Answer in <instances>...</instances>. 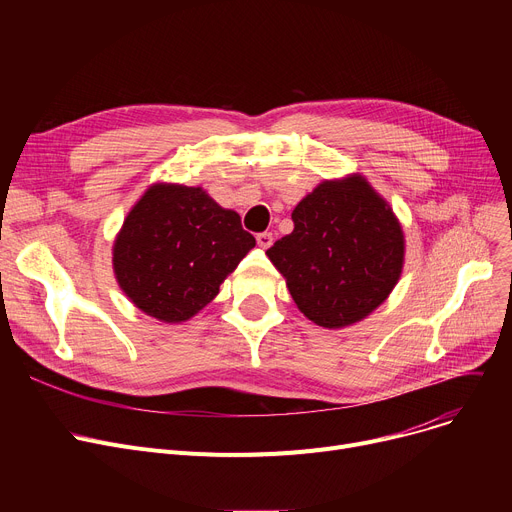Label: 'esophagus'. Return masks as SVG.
Here are the masks:
<instances>
[{
  "mask_svg": "<svg viewBox=\"0 0 512 512\" xmlns=\"http://www.w3.org/2000/svg\"><path fill=\"white\" fill-rule=\"evenodd\" d=\"M272 242H274L272 232H259V234H257V245H259L261 249L272 247Z\"/></svg>",
  "mask_w": 512,
  "mask_h": 512,
  "instance_id": "34e87169",
  "label": "esophagus"
}]
</instances>
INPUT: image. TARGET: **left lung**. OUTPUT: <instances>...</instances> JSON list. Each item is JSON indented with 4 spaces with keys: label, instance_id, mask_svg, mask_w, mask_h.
Segmentation results:
<instances>
[{
    "label": "left lung",
    "instance_id": "obj_1",
    "mask_svg": "<svg viewBox=\"0 0 512 512\" xmlns=\"http://www.w3.org/2000/svg\"><path fill=\"white\" fill-rule=\"evenodd\" d=\"M292 222L294 230L265 255L313 324L351 326L386 301L400 278L405 240L365 178L319 184L294 207Z\"/></svg>",
    "mask_w": 512,
    "mask_h": 512
}]
</instances>
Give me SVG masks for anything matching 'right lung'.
Masks as SVG:
<instances>
[{
    "instance_id": "1",
    "label": "right lung",
    "mask_w": 512,
    "mask_h": 512,
    "mask_svg": "<svg viewBox=\"0 0 512 512\" xmlns=\"http://www.w3.org/2000/svg\"><path fill=\"white\" fill-rule=\"evenodd\" d=\"M253 247L240 215L201 188L155 184L124 220L114 272L134 305L170 324L201 311Z\"/></svg>"
}]
</instances>
